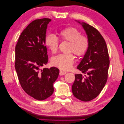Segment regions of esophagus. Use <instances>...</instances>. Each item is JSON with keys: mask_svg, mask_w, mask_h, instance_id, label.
<instances>
[{"mask_svg": "<svg viewBox=\"0 0 124 124\" xmlns=\"http://www.w3.org/2000/svg\"><path fill=\"white\" fill-rule=\"evenodd\" d=\"M66 72L63 71L62 70H60V72H59V75L60 76H62V75H64L66 74Z\"/></svg>", "mask_w": 124, "mask_h": 124, "instance_id": "obj_1", "label": "esophagus"}]
</instances>
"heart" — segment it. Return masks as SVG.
<instances>
[{
	"instance_id": "heart-1",
	"label": "heart",
	"mask_w": 124,
	"mask_h": 124,
	"mask_svg": "<svg viewBox=\"0 0 124 124\" xmlns=\"http://www.w3.org/2000/svg\"><path fill=\"white\" fill-rule=\"evenodd\" d=\"M59 36L62 40L70 42L69 52H73L78 56L84 55L90 46L88 37L82 35L77 28L70 27L65 28L59 32ZM45 43L49 50L52 53L57 52L59 46L58 38L53 34H49L46 37ZM75 56L71 53L68 54H60L53 57L51 62L53 66L63 70L70 69L74 64Z\"/></svg>"
}]
</instances>
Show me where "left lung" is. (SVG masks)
Masks as SVG:
<instances>
[{
  "label": "left lung",
  "instance_id": "8db88e82",
  "mask_svg": "<svg viewBox=\"0 0 124 124\" xmlns=\"http://www.w3.org/2000/svg\"><path fill=\"white\" fill-rule=\"evenodd\" d=\"M78 22L86 32L90 46L77 67L84 75H75L72 91L76 98L88 102L96 98L104 88L110 61L107 44L98 30L85 22Z\"/></svg>",
  "mask_w": 124,
  "mask_h": 124
}]
</instances>
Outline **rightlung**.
Listing matches in <instances>:
<instances>
[{
  "label": "right lung",
  "instance_id": "1",
  "mask_svg": "<svg viewBox=\"0 0 124 124\" xmlns=\"http://www.w3.org/2000/svg\"><path fill=\"white\" fill-rule=\"evenodd\" d=\"M50 21L44 18L31 22L22 31L15 46V68L20 84L27 94L39 101L53 94V84L59 74L55 67L40 69L48 60L45 40Z\"/></svg>",
  "mask_w": 124,
  "mask_h": 124
}]
</instances>
